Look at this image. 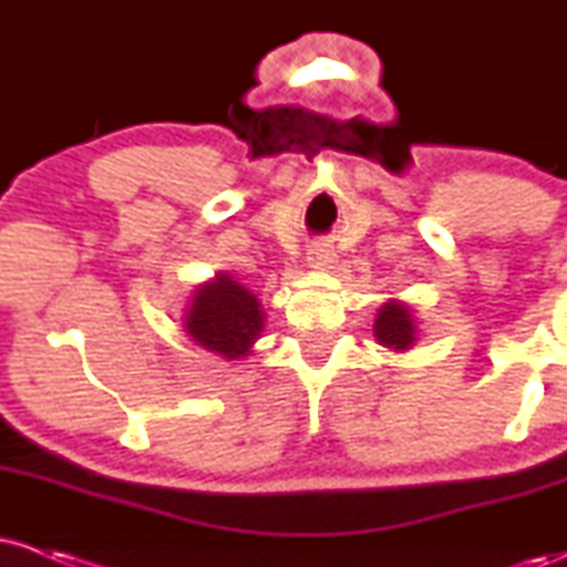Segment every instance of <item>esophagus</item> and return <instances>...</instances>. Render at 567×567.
Returning a JSON list of instances; mask_svg holds the SVG:
<instances>
[{
	"mask_svg": "<svg viewBox=\"0 0 567 567\" xmlns=\"http://www.w3.org/2000/svg\"><path fill=\"white\" fill-rule=\"evenodd\" d=\"M306 261H309L311 269H333L336 256L328 245H315L309 250V258H306Z\"/></svg>",
	"mask_w": 567,
	"mask_h": 567,
	"instance_id": "obj_1",
	"label": "esophagus"
}]
</instances>
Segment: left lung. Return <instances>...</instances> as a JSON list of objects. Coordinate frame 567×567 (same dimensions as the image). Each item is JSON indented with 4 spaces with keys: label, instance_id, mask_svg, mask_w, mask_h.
<instances>
[{
    "label": "left lung",
    "instance_id": "8db88e82",
    "mask_svg": "<svg viewBox=\"0 0 567 567\" xmlns=\"http://www.w3.org/2000/svg\"><path fill=\"white\" fill-rule=\"evenodd\" d=\"M373 336L381 347L392 351H405L413 349V343L419 341V328H415L413 309L402 301H386L379 309L373 322Z\"/></svg>",
    "mask_w": 567,
    "mask_h": 567
}]
</instances>
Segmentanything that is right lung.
Listing matches in <instances>:
<instances>
[{
  "label": "right lung",
  "mask_w": 567,
  "mask_h": 567,
  "mask_svg": "<svg viewBox=\"0 0 567 567\" xmlns=\"http://www.w3.org/2000/svg\"><path fill=\"white\" fill-rule=\"evenodd\" d=\"M264 322L266 315L256 292L226 271H218L210 282H202L194 290L184 315V333L199 349L229 362L250 354L252 343L264 333Z\"/></svg>",
  "instance_id": "1"
}]
</instances>
